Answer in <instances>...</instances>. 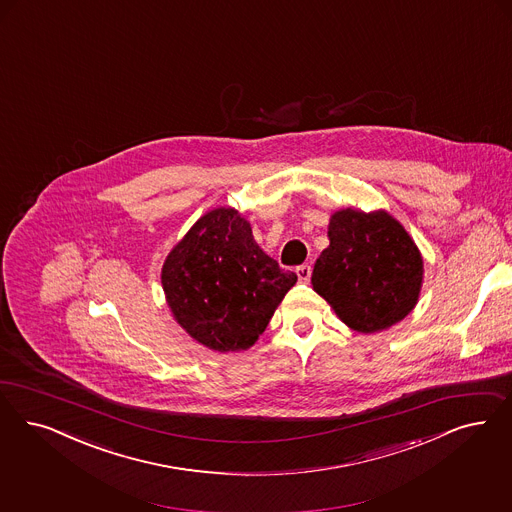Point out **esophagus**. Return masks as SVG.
I'll return each instance as SVG.
<instances>
[{
    "mask_svg": "<svg viewBox=\"0 0 512 512\" xmlns=\"http://www.w3.org/2000/svg\"><path fill=\"white\" fill-rule=\"evenodd\" d=\"M297 276H299V282H310V276H312V266L310 265H300L297 266Z\"/></svg>",
    "mask_w": 512,
    "mask_h": 512,
    "instance_id": "1",
    "label": "esophagus"
}]
</instances>
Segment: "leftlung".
Listing matches in <instances>:
<instances>
[{
    "instance_id": "left-lung-1",
    "label": "left lung",
    "mask_w": 512,
    "mask_h": 512,
    "mask_svg": "<svg viewBox=\"0 0 512 512\" xmlns=\"http://www.w3.org/2000/svg\"><path fill=\"white\" fill-rule=\"evenodd\" d=\"M331 244L321 251L314 291L357 333H378L405 319L423 280L420 249L388 212L340 210L329 223Z\"/></svg>"
}]
</instances>
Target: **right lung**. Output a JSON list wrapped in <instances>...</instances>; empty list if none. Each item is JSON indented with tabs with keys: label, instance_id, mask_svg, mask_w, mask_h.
Segmentation results:
<instances>
[{
	"label": "right lung",
	"instance_id": "right-lung-1",
	"mask_svg": "<svg viewBox=\"0 0 512 512\" xmlns=\"http://www.w3.org/2000/svg\"><path fill=\"white\" fill-rule=\"evenodd\" d=\"M160 278L177 323L221 353L253 346L297 283V274L266 255L232 208L202 215L170 251Z\"/></svg>",
	"mask_w": 512,
	"mask_h": 512
}]
</instances>
